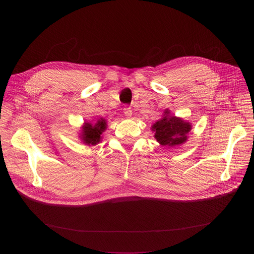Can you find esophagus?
<instances>
[{"instance_id":"1","label":"esophagus","mask_w":254,"mask_h":254,"mask_svg":"<svg viewBox=\"0 0 254 254\" xmlns=\"http://www.w3.org/2000/svg\"><path fill=\"white\" fill-rule=\"evenodd\" d=\"M124 113H125V115L127 118H130L131 117V114H132V110L130 109V108H125L124 109Z\"/></svg>"}]
</instances>
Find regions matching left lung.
Instances as JSON below:
<instances>
[{
    "label": "left lung",
    "instance_id": "1",
    "mask_svg": "<svg viewBox=\"0 0 254 254\" xmlns=\"http://www.w3.org/2000/svg\"><path fill=\"white\" fill-rule=\"evenodd\" d=\"M157 142L167 147L182 145L188 141V134L191 130V124L182 118L176 117L171 110H164V113L159 121L151 126Z\"/></svg>",
    "mask_w": 254,
    "mask_h": 254
}]
</instances>
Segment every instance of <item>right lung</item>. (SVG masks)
Instances as JSON below:
<instances>
[{
  "label": "right lung",
  "instance_id": "right-lung-1",
  "mask_svg": "<svg viewBox=\"0 0 254 254\" xmlns=\"http://www.w3.org/2000/svg\"><path fill=\"white\" fill-rule=\"evenodd\" d=\"M107 121L103 118L84 122L80 127L78 137L88 146H95L103 140V132L107 129Z\"/></svg>",
  "mask_w": 254,
  "mask_h": 254
}]
</instances>
